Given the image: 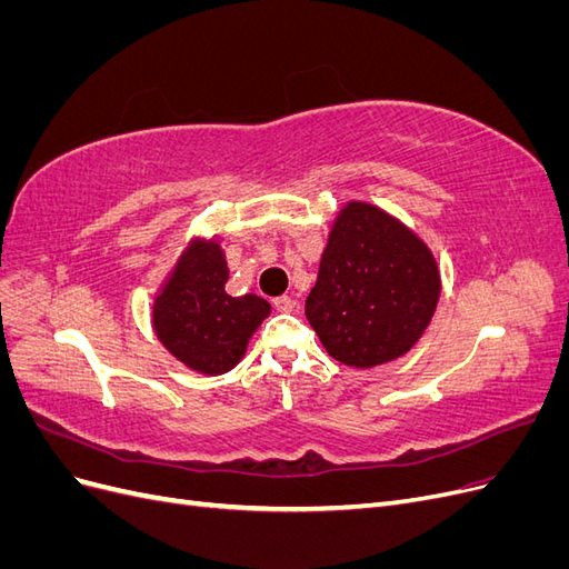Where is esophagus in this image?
I'll list each match as a JSON object with an SVG mask.
<instances>
[{"mask_svg":"<svg viewBox=\"0 0 569 569\" xmlns=\"http://www.w3.org/2000/svg\"><path fill=\"white\" fill-rule=\"evenodd\" d=\"M272 308L278 313H289L291 308H295V301H291L289 297H278V299H272Z\"/></svg>","mask_w":569,"mask_h":569,"instance_id":"34e87169","label":"esophagus"}]
</instances>
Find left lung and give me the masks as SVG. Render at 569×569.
Instances as JSON below:
<instances>
[{"label":"left lung","mask_w":569,"mask_h":569,"mask_svg":"<svg viewBox=\"0 0 569 569\" xmlns=\"http://www.w3.org/2000/svg\"><path fill=\"white\" fill-rule=\"evenodd\" d=\"M437 299L439 272L429 249L385 211L351 201L322 251L306 318L335 360L372 368L420 339Z\"/></svg>","instance_id":"obj_1"}]
</instances>
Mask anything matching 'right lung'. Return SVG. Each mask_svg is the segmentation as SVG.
<instances>
[{
	"instance_id": "obj_1",
	"label": "right lung",
	"mask_w": 569,
	"mask_h": 569,
	"mask_svg": "<svg viewBox=\"0 0 569 569\" xmlns=\"http://www.w3.org/2000/svg\"><path fill=\"white\" fill-rule=\"evenodd\" d=\"M228 266L216 242L189 249L161 297L153 327L163 347L184 366L206 375L228 372L270 306L261 297H230Z\"/></svg>"
}]
</instances>
